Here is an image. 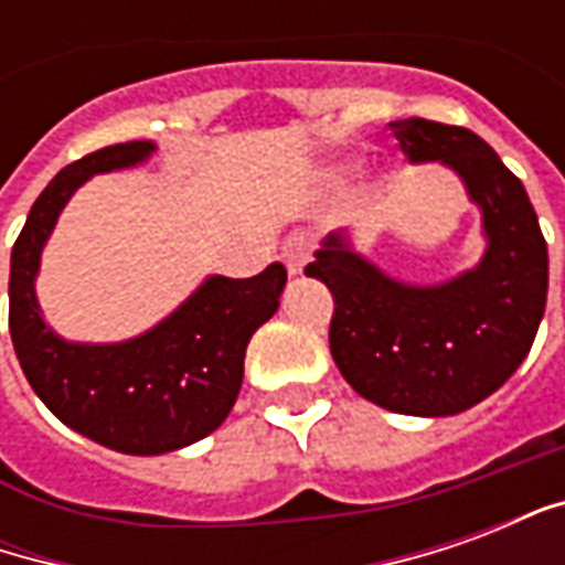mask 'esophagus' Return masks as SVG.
Returning <instances> with one entry per match:
<instances>
[{
  "instance_id": "esophagus-1",
  "label": "esophagus",
  "mask_w": 565,
  "mask_h": 565,
  "mask_svg": "<svg viewBox=\"0 0 565 565\" xmlns=\"http://www.w3.org/2000/svg\"><path fill=\"white\" fill-rule=\"evenodd\" d=\"M281 257L290 275H302L306 263L311 259V242H308L306 235H290V238L284 242Z\"/></svg>"
}]
</instances>
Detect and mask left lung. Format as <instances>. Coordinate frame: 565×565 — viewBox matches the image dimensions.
I'll return each mask as SVG.
<instances>
[{"label": "left lung", "mask_w": 565, "mask_h": 565, "mask_svg": "<svg viewBox=\"0 0 565 565\" xmlns=\"http://www.w3.org/2000/svg\"><path fill=\"white\" fill-rule=\"evenodd\" d=\"M412 162H445L481 209L487 250L475 269L436 287L384 275L327 242L306 275L335 299L330 351L363 399L396 415H460L499 391L533 348L547 299V245L521 178L472 129L424 117L393 120Z\"/></svg>", "instance_id": "8db88e82"}]
</instances>
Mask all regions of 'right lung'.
<instances>
[{"label":"right lung","instance_id":"obj_1","mask_svg":"<svg viewBox=\"0 0 565 565\" xmlns=\"http://www.w3.org/2000/svg\"><path fill=\"white\" fill-rule=\"evenodd\" d=\"M150 153V141H124L93 150L56 174L14 242L8 281L11 342L32 391L75 433L139 457L186 448L226 420L242 391L247 342L278 311L287 284L281 263L254 278L211 275L178 311L129 342L60 339L35 299L44 242L90 174L127 169Z\"/></svg>","mask_w":565,"mask_h":565}]
</instances>
